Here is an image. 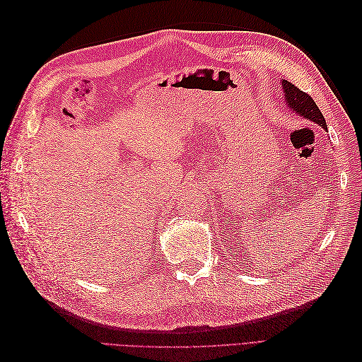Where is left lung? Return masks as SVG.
<instances>
[{"instance_id": "1", "label": "left lung", "mask_w": 362, "mask_h": 362, "mask_svg": "<svg viewBox=\"0 0 362 362\" xmlns=\"http://www.w3.org/2000/svg\"><path fill=\"white\" fill-rule=\"evenodd\" d=\"M282 89H284V96H286V103L287 105L291 108V110L299 115L303 116L305 119H310L313 122L319 124L320 127H323L325 129H327L326 127V120L322 115V112L319 110V107L314 103L313 98L302 92L299 87H296L293 83L287 81V80H282Z\"/></svg>"}]
</instances>
